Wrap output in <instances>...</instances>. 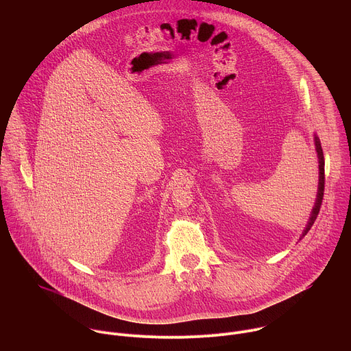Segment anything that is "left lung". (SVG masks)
I'll list each match as a JSON object with an SVG mask.
<instances>
[{
	"instance_id": "1",
	"label": "left lung",
	"mask_w": 351,
	"mask_h": 351,
	"mask_svg": "<svg viewBox=\"0 0 351 351\" xmlns=\"http://www.w3.org/2000/svg\"><path fill=\"white\" fill-rule=\"evenodd\" d=\"M315 145H316V152H317V157H319V190H317V198H316V204L313 206V210L311 213L309 221L301 235V239L309 232V230L312 228V226L315 224L317 215L320 212L322 208V202H323V197H324V183H326V176H324V154H323V149H322V143L317 135H315Z\"/></svg>"
}]
</instances>
